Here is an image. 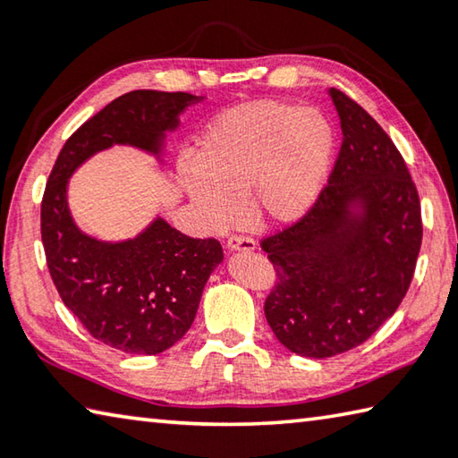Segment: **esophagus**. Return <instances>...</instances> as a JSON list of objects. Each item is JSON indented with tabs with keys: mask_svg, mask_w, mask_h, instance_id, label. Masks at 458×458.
I'll return each mask as SVG.
<instances>
[{
	"mask_svg": "<svg viewBox=\"0 0 458 458\" xmlns=\"http://www.w3.org/2000/svg\"><path fill=\"white\" fill-rule=\"evenodd\" d=\"M226 248H228L230 252H234V250L250 252V250H254V248H257V242H254V238H250V236L234 234V236H230V238H228Z\"/></svg>",
	"mask_w": 458,
	"mask_h": 458,
	"instance_id": "34e87169",
	"label": "esophagus"
}]
</instances>
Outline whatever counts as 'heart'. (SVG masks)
Wrapping results in <instances>:
<instances>
[{
    "label": "heart",
    "mask_w": 458,
    "mask_h": 458,
    "mask_svg": "<svg viewBox=\"0 0 458 458\" xmlns=\"http://www.w3.org/2000/svg\"><path fill=\"white\" fill-rule=\"evenodd\" d=\"M335 149L329 121L315 108L257 100L214 119L177 177L214 228L238 216L284 226L303 218L319 196Z\"/></svg>",
    "instance_id": "heart-1"
}]
</instances>
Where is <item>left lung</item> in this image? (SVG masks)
Segmentation results:
<instances>
[{
	"instance_id": "1",
	"label": "left lung",
	"mask_w": 458,
	"mask_h": 458,
	"mask_svg": "<svg viewBox=\"0 0 458 458\" xmlns=\"http://www.w3.org/2000/svg\"><path fill=\"white\" fill-rule=\"evenodd\" d=\"M341 149L303 218L262 240L276 273L265 315L303 358H331L368 341L396 313L422 244L420 198L396 145L337 89Z\"/></svg>"
}]
</instances>
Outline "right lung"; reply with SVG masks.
<instances>
[{"label":"right lung","mask_w":458,"mask_h":458,"mask_svg":"<svg viewBox=\"0 0 458 458\" xmlns=\"http://www.w3.org/2000/svg\"><path fill=\"white\" fill-rule=\"evenodd\" d=\"M204 97L133 90L90 117L62 147L42 198V244L60 299L92 337L125 353L155 355L191 327L201 291L224 254L216 238H190L157 218L137 238L103 242L76 228L66 185L90 155L113 145L161 153L167 131Z\"/></svg>","instance_id":"add662e5"}]
</instances>
